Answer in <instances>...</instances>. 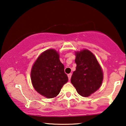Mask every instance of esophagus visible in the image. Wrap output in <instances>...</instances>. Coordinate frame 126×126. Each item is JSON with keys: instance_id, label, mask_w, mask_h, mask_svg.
Wrapping results in <instances>:
<instances>
[{"instance_id": "1", "label": "esophagus", "mask_w": 126, "mask_h": 126, "mask_svg": "<svg viewBox=\"0 0 126 126\" xmlns=\"http://www.w3.org/2000/svg\"><path fill=\"white\" fill-rule=\"evenodd\" d=\"M68 78H69V80H70L71 79V76H72V73H69V74L67 75Z\"/></svg>"}]
</instances>
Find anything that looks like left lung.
<instances>
[{
  "label": "left lung",
  "mask_w": 126,
  "mask_h": 126,
  "mask_svg": "<svg viewBox=\"0 0 126 126\" xmlns=\"http://www.w3.org/2000/svg\"><path fill=\"white\" fill-rule=\"evenodd\" d=\"M76 70L71 78V83L78 93L88 97L101 87L103 72L97 59L92 52L83 49L76 51Z\"/></svg>",
  "instance_id": "left-lung-1"
}]
</instances>
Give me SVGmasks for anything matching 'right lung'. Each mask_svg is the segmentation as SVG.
Listing matches in <instances>:
<instances>
[{
    "mask_svg": "<svg viewBox=\"0 0 126 126\" xmlns=\"http://www.w3.org/2000/svg\"><path fill=\"white\" fill-rule=\"evenodd\" d=\"M59 53L48 49L41 53L32 67L31 79L35 90L47 98L57 96L68 81Z\"/></svg>",
    "mask_w": 126,
    "mask_h": 126,
    "instance_id": "right-lung-1",
    "label": "right lung"
}]
</instances>
